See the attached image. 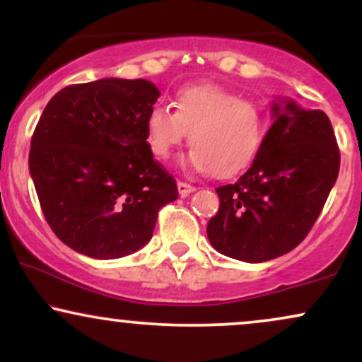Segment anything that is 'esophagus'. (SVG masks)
<instances>
[{
  "label": "esophagus",
  "mask_w": 362,
  "mask_h": 362,
  "mask_svg": "<svg viewBox=\"0 0 362 362\" xmlns=\"http://www.w3.org/2000/svg\"><path fill=\"white\" fill-rule=\"evenodd\" d=\"M177 187H178V194H180V195H189L190 192H194V190H195V187L187 184V182H178Z\"/></svg>",
  "instance_id": "1"
}]
</instances>
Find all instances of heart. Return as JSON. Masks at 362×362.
I'll use <instances>...</instances> for the list:
<instances>
[{
  "mask_svg": "<svg viewBox=\"0 0 362 362\" xmlns=\"http://www.w3.org/2000/svg\"><path fill=\"white\" fill-rule=\"evenodd\" d=\"M173 108L156 103L148 110L146 143L158 160H167L185 134L192 146L187 165L195 172L230 178L259 156L267 117L257 103L213 83H190L175 91Z\"/></svg>",
  "mask_w": 362,
  "mask_h": 362,
  "instance_id": "obj_1",
  "label": "heart"
}]
</instances>
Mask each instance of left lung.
I'll return each instance as SVG.
<instances>
[{
    "instance_id": "obj_1",
    "label": "left lung",
    "mask_w": 362,
    "mask_h": 362,
    "mask_svg": "<svg viewBox=\"0 0 362 362\" xmlns=\"http://www.w3.org/2000/svg\"><path fill=\"white\" fill-rule=\"evenodd\" d=\"M274 124L252 167L216 189L219 211L207 223L218 252L265 262L298 247L310 233L337 180L340 151L323 110L274 103Z\"/></svg>"
}]
</instances>
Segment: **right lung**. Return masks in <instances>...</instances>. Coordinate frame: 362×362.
Segmentation results:
<instances>
[{
	"label": "right lung",
	"mask_w": 362,
	"mask_h": 362,
	"mask_svg": "<svg viewBox=\"0 0 362 362\" xmlns=\"http://www.w3.org/2000/svg\"><path fill=\"white\" fill-rule=\"evenodd\" d=\"M160 91L148 80L69 85L32 136L28 168L45 221L73 250L109 260L139 250L177 182L153 158L146 115Z\"/></svg>",
	"instance_id": "add662e5"
}]
</instances>
